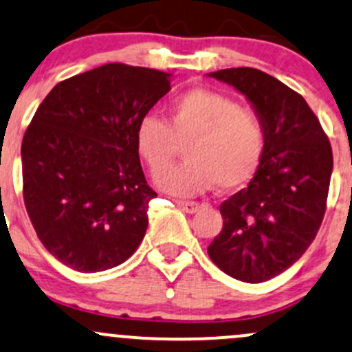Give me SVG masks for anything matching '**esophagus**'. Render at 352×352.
Listing matches in <instances>:
<instances>
[{
	"label": "esophagus",
	"instance_id": "1",
	"mask_svg": "<svg viewBox=\"0 0 352 352\" xmlns=\"http://www.w3.org/2000/svg\"><path fill=\"white\" fill-rule=\"evenodd\" d=\"M177 206L182 208L184 212H187V214H195V212L200 210V204L190 202V200H179V202H177Z\"/></svg>",
	"mask_w": 352,
	"mask_h": 352
}]
</instances>
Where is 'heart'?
Instances as JSON below:
<instances>
[{
	"label": "heart",
	"instance_id": "b5f03b06",
	"mask_svg": "<svg viewBox=\"0 0 352 352\" xmlns=\"http://www.w3.org/2000/svg\"><path fill=\"white\" fill-rule=\"evenodd\" d=\"M179 144L186 146L188 162L164 170ZM135 146L150 172L164 170L155 177L162 190L188 197L214 184L232 190L249 182L264 155L265 130L254 111L230 96L194 88L170 102L167 123L153 115L142 118Z\"/></svg>",
	"mask_w": 352,
	"mask_h": 352
}]
</instances>
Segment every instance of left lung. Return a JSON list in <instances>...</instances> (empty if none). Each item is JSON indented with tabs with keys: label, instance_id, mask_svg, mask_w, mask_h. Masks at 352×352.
I'll return each mask as SVG.
<instances>
[{
	"label": "left lung",
	"instance_id": "8db88e82",
	"mask_svg": "<svg viewBox=\"0 0 352 352\" xmlns=\"http://www.w3.org/2000/svg\"><path fill=\"white\" fill-rule=\"evenodd\" d=\"M234 87L261 118L265 148L247 188L222 202V230L207 247L227 276L264 283L302 257L314 241L333 173V150L307 102L256 68L208 73Z\"/></svg>",
	"mask_w": 352,
	"mask_h": 352
}]
</instances>
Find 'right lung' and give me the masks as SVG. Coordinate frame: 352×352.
Wrapping results in <instances>:
<instances>
[{
    "instance_id": "right-lung-1",
    "label": "right lung",
    "mask_w": 352,
    "mask_h": 352,
    "mask_svg": "<svg viewBox=\"0 0 352 352\" xmlns=\"http://www.w3.org/2000/svg\"><path fill=\"white\" fill-rule=\"evenodd\" d=\"M170 73L108 63L60 82L23 137V197L41 244L78 272L125 262L148 226L135 132Z\"/></svg>"
}]
</instances>
